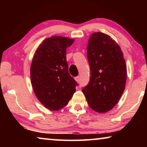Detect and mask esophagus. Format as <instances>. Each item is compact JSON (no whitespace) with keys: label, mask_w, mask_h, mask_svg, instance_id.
<instances>
[{"label":"esophagus","mask_w":147,"mask_h":147,"mask_svg":"<svg viewBox=\"0 0 147 147\" xmlns=\"http://www.w3.org/2000/svg\"><path fill=\"white\" fill-rule=\"evenodd\" d=\"M75 80H76V81L78 82V83H79V82H80V78L78 77V76H77V77L75 78Z\"/></svg>","instance_id":"obj_1"}]
</instances>
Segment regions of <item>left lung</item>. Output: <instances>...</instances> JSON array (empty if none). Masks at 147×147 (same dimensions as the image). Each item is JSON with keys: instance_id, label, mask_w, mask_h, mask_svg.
Returning <instances> with one entry per match:
<instances>
[{"instance_id": "8db88e82", "label": "left lung", "mask_w": 147, "mask_h": 147, "mask_svg": "<svg viewBox=\"0 0 147 147\" xmlns=\"http://www.w3.org/2000/svg\"><path fill=\"white\" fill-rule=\"evenodd\" d=\"M87 57L90 79L82 92L92 109L104 113L115 106L125 88L126 65L123 54L109 35L98 32L88 41Z\"/></svg>"}]
</instances>
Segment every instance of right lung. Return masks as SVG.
Wrapping results in <instances>:
<instances>
[{"label": "right lung", "mask_w": 147, "mask_h": 147, "mask_svg": "<svg viewBox=\"0 0 147 147\" xmlns=\"http://www.w3.org/2000/svg\"><path fill=\"white\" fill-rule=\"evenodd\" d=\"M74 43L69 38H47L36 51L31 65V80L37 99L49 110L67 105L78 84L68 71L66 49Z\"/></svg>", "instance_id": "obj_1"}]
</instances>
